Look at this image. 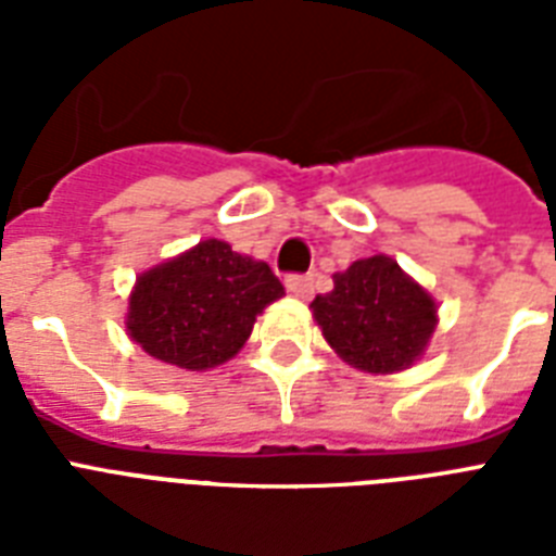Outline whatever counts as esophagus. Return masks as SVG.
<instances>
[{
	"instance_id": "obj_1",
	"label": "esophagus",
	"mask_w": 556,
	"mask_h": 556,
	"mask_svg": "<svg viewBox=\"0 0 556 556\" xmlns=\"http://www.w3.org/2000/svg\"><path fill=\"white\" fill-rule=\"evenodd\" d=\"M286 288L294 296H312L314 294V277L312 274H288L286 277Z\"/></svg>"
}]
</instances>
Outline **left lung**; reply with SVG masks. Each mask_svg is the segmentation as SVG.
I'll list each match as a JSON object with an SVG mask.
<instances>
[{
	"instance_id": "obj_1",
	"label": "left lung",
	"mask_w": 556,
	"mask_h": 556,
	"mask_svg": "<svg viewBox=\"0 0 556 556\" xmlns=\"http://www.w3.org/2000/svg\"><path fill=\"white\" fill-rule=\"evenodd\" d=\"M312 308L331 349L364 371L413 366L435 329L432 296L387 256L334 274V291L317 296Z\"/></svg>"
}]
</instances>
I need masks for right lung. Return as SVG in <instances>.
<instances>
[{"instance_id": "obj_1", "label": "right lung", "mask_w": 556, "mask_h": 556, "mask_svg": "<svg viewBox=\"0 0 556 556\" xmlns=\"http://www.w3.org/2000/svg\"><path fill=\"white\" fill-rule=\"evenodd\" d=\"M286 294L265 262L207 239L147 270L129 300V334L178 369H213L244 346L256 314Z\"/></svg>"}]
</instances>
